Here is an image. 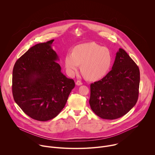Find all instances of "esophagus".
<instances>
[{"label": "esophagus", "mask_w": 155, "mask_h": 155, "mask_svg": "<svg viewBox=\"0 0 155 155\" xmlns=\"http://www.w3.org/2000/svg\"><path fill=\"white\" fill-rule=\"evenodd\" d=\"M82 84H83V83H82L81 81H79V80L77 81V82H76V85H77V86H80V85H82Z\"/></svg>", "instance_id": "1"}]
</instances>
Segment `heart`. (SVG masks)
<instances>
[{"instance_id": "1", "label": "heart", "mask_w": 155, "mask_h": 155, "mask_svg": "<svg viewBox=\"0 0 155 155\" xmlns=\"http://www.w3.org/2000/svg\"><path fill=\"white\" fill-rule=\"evenodd\" d=\"M110 50L95 42L80 44L74 47L72 53L65 57V67L68 75L73 77L77 72L80 64L86 78L97 80L106 75L112 64Z\"/></svg>"}]
</instances>
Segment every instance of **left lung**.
I'll list each match as a JSON object with an SVG mask.
<instances>
[{"mask_svg": "<svg viewBox=\"0 0 155 155\" xmlns=\"http://www.w3.org/2000/svg\"><path fill=\"white\" fill-rule=\"evenodd\" d=\"M139 83L138 66L120 48L112 70L90 86L91 108L102 119L115 120L124 116L137 101Z\"/></svg>", "mask_w": 155, "mask_h": 155, "instance_id": "8db88e82", "label": "left lung"}]
</instances>
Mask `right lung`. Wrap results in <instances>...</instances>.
I'll use <instances>...</instances> for the list:
<instances>
[{"label":"right lung","mask_w":155,"mask_h":155,"mask_svg":"<svg viewBox=\"0 0 155 155\" xmlns=\"http://www.w3.org/2000/svg\"><path fill=\"white\" fill-rule=\"evenodd\" d=\"M54 40L37 44L15 64L12 77L14 100L32 119L46 121L64 107L75 87L61 72L59 58L52 48Z\"/></svg>","instance_id":"1"}]
</instances>
